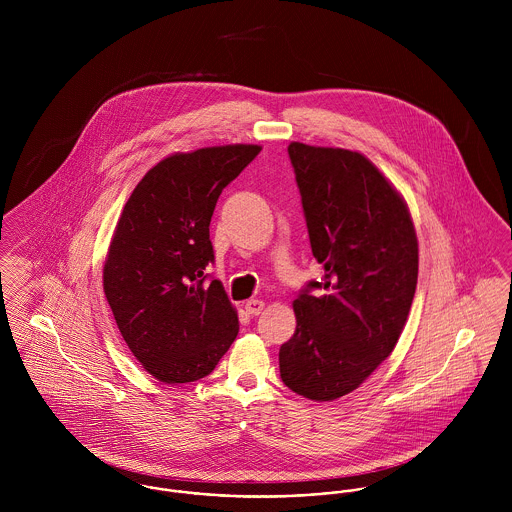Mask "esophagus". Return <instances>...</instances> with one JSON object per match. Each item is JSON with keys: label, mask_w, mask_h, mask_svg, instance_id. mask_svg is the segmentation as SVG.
I'll use <instances>...</instances> for the list:
<instances>
[{"label": "esophagus", "mask_w": 512, "mask_h": 512, "mask_svg": "<svg viewBox=\"0 0 512 512\" xmlns=\"http://www.w3.org/2000/svg\"><path fill=\"white\" fill-rule=\"evenodd\" d=\"M244 309H246L248 315H260V313L264 311V301H260V299H248V301L244 303Z\"/></svg>", "instance_id": "1"}]
</instances>
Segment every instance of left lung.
I'll return each instance as SVG.
<instances>
[{"label": "left lung", "instance_id": "obj_1", "mask_svg": "<svg viewBox=\"0 0 512 512\" xmlns=\"http://www.w3.org/2000/svg\"><path fill=\"white\" fill-rule=\"evenodd\" d=\"M321 282L293 301L297 327L280 347L284 384L309 400H335L396 347L418 284V238L398 191L365 155L288 147Z\"/></svg>", "mask_w": 512, "mask_h": 512}]
</instances>
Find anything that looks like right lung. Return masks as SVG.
<instances>
[{
	"label": "right lung",
	"instance_id": "1",
	"mask_svg": "<svg viewBox=\"0 0 512 512\" xmlns=\"http://www.w3.org/2000/svg\"><path fill=\"white\" fill-rule=\"evenodd\" d=\"M260 149L236 144L165 157L116 224L104 293L134 357L165 384L211 374L238 335L236 311L209 274V224L222 189Z\"/></svg>",
	"mask_w": 512,
	"mask_h": 512
}]
</instances>
